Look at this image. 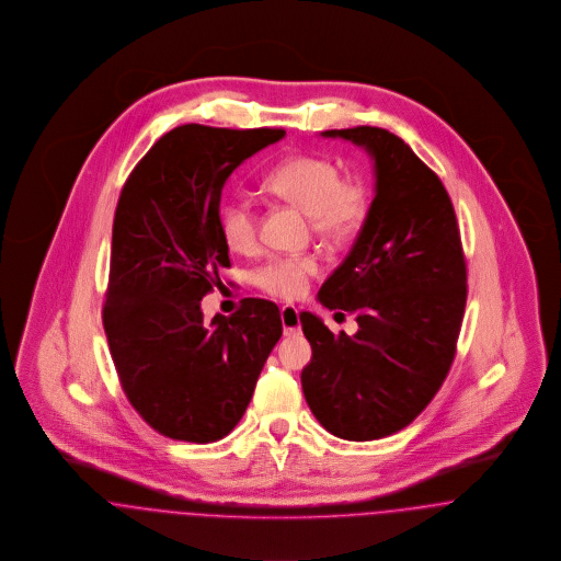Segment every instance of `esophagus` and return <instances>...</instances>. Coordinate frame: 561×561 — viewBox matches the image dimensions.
I'll return each instance as SVG.
<instances>
[{"instance_id": "obj_1", "label": "esophagus", "mask_w": 561, "mask_h": 561, "mask_svg": "<svg viewBox=\"0 0 561 561\" xmlns=\"http://www.w3.org/2000/svg\"><path fill=\"white\" fill-rule=\"evenodd\" d=\"M280 321H283V329L285 335H295L301 331V323H299V308H295L291 304L280 308Z\"/></svg>"}]
</instances>
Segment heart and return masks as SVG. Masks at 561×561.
Instances as JSON below:
<instances>
[{"instance_id": "1", "label": "heart", "mask_w": 561, "mask_h": 561, "mask_svg": "<svg viewBox=\"0 0 561 561\" xmlns=\"http://www.w3.org/2000/svg\"><path fill=\"white\" fill-rule=\"evenodd\" d=\"M267 194L308 213L312 232L323 240L340 242L363 224L369 208V190L356 178H342L333 158L301 153L278 162L262 181ZM224 242L237 253L257 249V210L247 198H232L219 215ZM319 272L312 255L272 257L255 272V283L266 294L297 299L306 294L308 280Z\"/></svg>"}]
</instances>
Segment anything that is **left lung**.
<instances>
[{
    "mask_svg": "<svg viewBox=\"0 0 561 561\" xmlns=\"http://www.w3.org/2000/svg\"><path fill=\"white\" fill-rule=\"evenodd\" d=\"M321 135L365 148L376 196L351 253L319 291L324 308L353 312L358 331L333 335L301 312L312 346L301 388L331 435L371 442L405 428L442 388L465 317L467 262L442 179L403 139L376 126Z\"/></svg>",
    "mask_w": 561,
    "mask_h": 561,
    "instance_id": "left-lung-1",
    "label": "left lung"
}]
</instances>
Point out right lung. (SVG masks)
<instances>
[{
    "label": "right lung",
    "mask_w": 561,
    "mask_h": 561,
    "mask_svg": "<svg viewBox=\"0 0 561 561\" xmlns=\"http://www.w3.org/2000/svg\"><path fill=\"white\" fill-rule=\"evenodd\" d=\"M283 128L183 124L162 135L119 194L103 327L122 390L153 431L178 442L224 439L247 410L283 335L274 301L244 297L207 323L201 301L221 285L230 249L221 190Z\"/></svg>",
    "instance_id": "right-lung-1"
}]
</instances>
